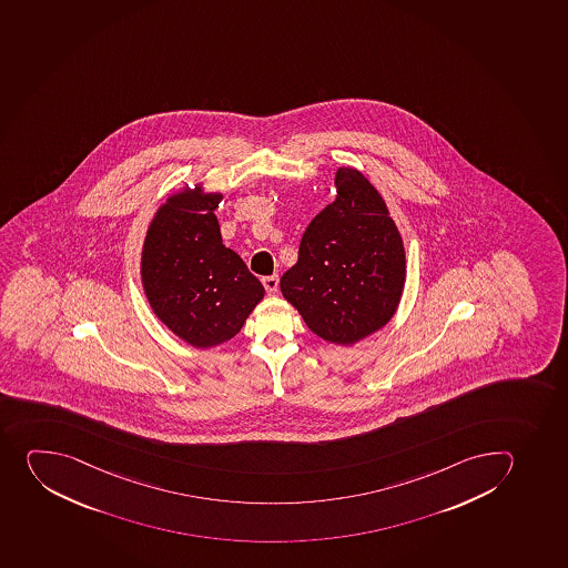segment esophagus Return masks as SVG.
<instances>
[{"label":"esophagus","instance_id":"34e87169","mask_svg":"<svg viewBox=\"0 0 568 568\" xmlns=\"http://www.w3.org/2000/svg\"><path fill=\"white\" fill-rule=\"evenodd\" d=\"M263 286H265L266 292H268V294H276L277 286H280V277H277V276L263 277Z\"/></svg>","mask_w":568,"mask_h":568}]
</instances>
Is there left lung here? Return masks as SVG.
I'll list each match as a JSON object with an SVG mask.
<instances>
[{"label":"left lung","instance_id":"left-lung-1","mask_svg":"<svg viewBox=\"0 0 568 568\" xmlns=\"http://www.w3.org/2000/svg\"><path fill=\"white\" fill-rule=\"evenodd\" d=\"M336 199L311 221L282 294L316 336L353 345L395 316L406 251L385 201L356 168H338Z\"/></svg>","mask_w":568,"mask_h":568}]
</instances>
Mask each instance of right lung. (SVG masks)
I'll list each match as a JSON object with an SVG mask.
<instances>
[{
  "instance_id": "add662e5",
  "label": "right lung",
  "mask_w": 568,
  "mask_h": 568,
  "mask_svg": "<svg viewBox=\"0 0 568 568\" xmlns=\"http://www.w3.org/2000/svg\"><path fill=\"white\" fill-rule=\"evenodd\" d=\"M221 199L201 184L173 193L151 219L142 246L151 311L197 349L234 338L265 296L245 261L223 245L214 214Z\"/></svg>"
}]
</instances>
